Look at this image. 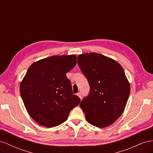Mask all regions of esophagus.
Masks as SVG:
<instances>
[{"label":"esophagus","instance_id":"obj_1","mask_svg":"<svg viewBox=\"0 0 153 153\" xmlns=\"http://www.w3.org/2000/svg\"><path fill=\"white\" fill-rule=\"evenodd\" d=\"M76 95L79 97V98L81 99L82 98V94H81V92H78V93L76 94Z\"/></svg>","mask_w":153,"mask_h":153}]
</instances>
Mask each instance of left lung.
<instances>
[{"instance_id":"1","label":"left lung","mask_w":153,"mask_h":153,"mask_svg":"<svg viewBox=\"0 0 153 153\" xmlns=\"http://www.w3.org/2000/svg\"><path fill=\"white\" fill-rule=\"evenodd\" d=\"M77 61L90 86L89 95L80 104L87 121L107 127L123 113L130 93L124 69L115 60L94 52L79 55Z\"/></svg>"}]
</instances>
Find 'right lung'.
I'll return each mask as SVG.
<instances>
[{
    "instance_id": "right-lung-1",
    "label": "right lung",
    "mask_w": 153,
    "mask_h": 153,
    "mask_svg": "<svg viewBox=\"0 0 153 153\" xmlns=\"http://www.w3.org/2000/svg\"><path fill=\"white\" fill-rule=\"evenodd\" d=\"M76 64L75 55H53L29 68L20 83V92L27 112L41 126H59L80 103L66 76Z\"/></svg>"
}]
</instances>
